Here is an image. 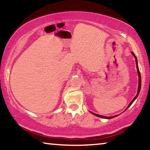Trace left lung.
<instances>
[{"instance_id":"obj_1","label":"left lung","mask_w":150,"mask_h":150,"mask_svg":"<svg viewBox=\"0 0 150 150\" xmlns=\"http://www.w3.org/2000/svg\"><path fill=\"white\" fill-rule=\"evenodd\" d=\"M131 54L133 55V56L134 57V58H135V59H136V68H137V71H138V92H137L136 95L135 97L134 98V99L131 101L130 103L129 104V105H128V106H127V108H126V110H124V112H125V111L127 110V109H128L129 107H130V106L132 105V103L134 102V100H135L136 99L137 97H138V95H139V92H140V89H141V83H142V80H141L140 72H139V68H138V60H137V57H136V56L135 55V54H134L132 52H131ZM90 112H91V114H92V115H95V116H98V117H100V118H106V119L113 118H115V117H116V116H118V115H116V116H103V115H97V114H95V113H94V112H91V111H90Z\"/></svg>"}]
</instances>
